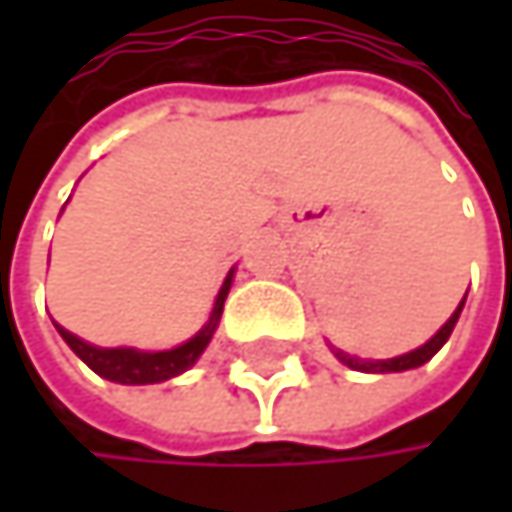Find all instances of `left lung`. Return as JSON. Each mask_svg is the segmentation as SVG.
Wrapping results in <instances>:
<instances>
[{
	"label": "left lung",
	"instance_id": "8db88e82",
	"mask_svg": "<svg viewBox=\"0 0 512 512\" xmlns=\"http://www.w3.org/2000/svg\"><path fill=\"white\" fill-rule=\"evenodd\" d=\"M462 305H465V299L460 302V308L451 314V320L424 344V347H418V350H412V353H406V356H397V358H379V361H367V358H356V356H347V353H341V350H332L335 356L341 358L347 367H353V370H361V373H400V370H412V367H421V364H427L430 358L436 356L442 347H445V341L451 338V332H454V326H457V320H460V311Z\"/></svg>",
	"mask_w": 512,
	"mask_h": 512
}]
</instances>
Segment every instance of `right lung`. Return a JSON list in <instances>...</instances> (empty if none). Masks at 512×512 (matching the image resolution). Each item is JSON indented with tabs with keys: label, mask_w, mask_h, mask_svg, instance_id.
I'll return each instance as SVG.
<instances>
[{
	"label": "right lung",
	"mask_w": 512,
	"mask_h": 512,
	"mask_svg": "<svg viewBox=\"0 0 512 512\" xmlns=\"http://www.w3.org/2000/svg\"><path fill=\"white\" fill-rule=\"evenodd\" d=\"M231 278H234V269L228 272L219 296H216V305H213V314L210 320L204 323V329L189 338L186 344L174 347V350H162V353H142V350H130V347H115V350H106V347H94V344H85L82 338L70 335L67 329H58V335L64 338V344L82 358L97 376L103 379H112V382H121V385H151V382H165L171 376H180L183 370H189L201 353L207 350L216 326H219V317H222V308H225V299H228V290H231Z\"/></svg>",
	"instance_id": "1"
}]
</instances>
